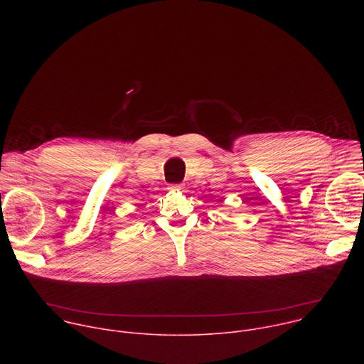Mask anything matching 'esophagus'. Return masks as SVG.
Wrapping results in <instances>:
<instances>
[{"instance_id":"esophagus-1","label":"esophagus","mask_w":364,"mask_h":364,"mask_svg":"<svg viewBox=\"0 0 364 364\" xmlns=\"http://www.w3.org/2000/svg\"><path fill=\"white\" fill-rule=\"evenodd\" d=\"M170 190H173V191H180V190H183V184H171V186H170Z\"/></svg>"}]
</instances>
